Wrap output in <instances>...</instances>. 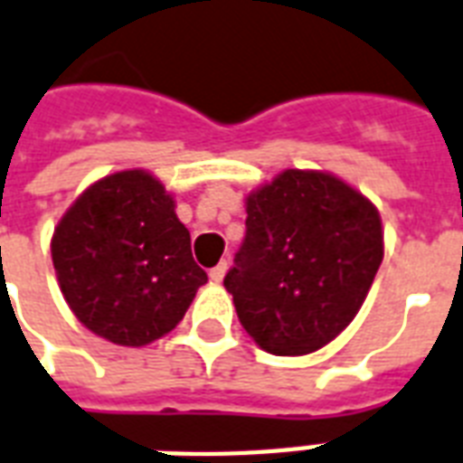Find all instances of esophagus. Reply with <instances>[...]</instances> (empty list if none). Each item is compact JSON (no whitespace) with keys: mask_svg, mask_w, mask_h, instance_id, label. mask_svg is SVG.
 Returning <instances> with one entry per match:
<instances>
[{"mask_svg":"<svg viewBox=\"0 0 463 463\" xmlns=\"http://www.w3.org/2000/svg\"><path fill=\"white\" fill-rule=\"evenodd\" d=\"M225 271H228V262H218L213 269L208 271V277H211V281H216V284H221L225 277Z\"/></svg>","mask_w":463,"mask_h":463,"instance_id":"1","label":"esophagus"}]
</instances>
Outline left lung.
<instances>
[{
  "label": "left lung",
  "instance_id": "8db88e82",
  "mask_svg": "<svg viewBox=\"0 0 463 463\" xmlns=\"http://www.w3.org/2000/svg\"><path fill=\"white\" fill-rule=\"evenodd\" d=\"M245 228L223 284L247 335L281 357L333 342L383 260L376 206L335 175L287 169L247 196Z\"/></svg>",
  "mask_w": 463,
  "mask_h": 463
}]
</instances>
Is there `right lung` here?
<instances>
[{
	"instance_id": "add662e5",
	"label": "right lung",
	"mask_w": 463,
	"mask_h": 463,
	"mask_svg": "<svg viewBox=\"0 0 463 463\" xmlns=\"http://www.w3.org/2000/svg\"><path fill=\"white\" fill-rule=\"evenodd\" d=\"M51 252L77 320L123 347L175 330L208 281L175 199L146 169L94 182L60 218Z\"/></svg>"
}]
</instances>
